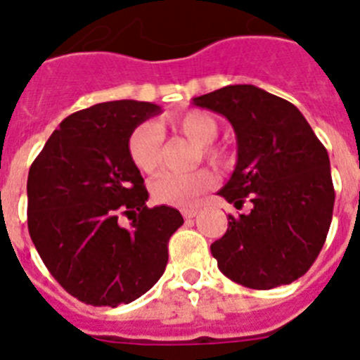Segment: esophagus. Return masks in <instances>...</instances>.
<instances>
[{
	"label": "esophagus",
	"instance_id": "obj_1",
	"mask_svg": "<svg viewBox=\"0 0 360 360\" xmlns=\"http://www.w3.org/2000/svg\"><path fill=\"white\" fill-rule=\"evenodd\" d=\"M198 214V209L196 207H187V209H182V216L186 219H191V218H195V216Z\"/></svg>",
	"mask_w": 360,
	"mask_h": 360
}]
</instances>
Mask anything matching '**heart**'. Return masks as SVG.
I'll use <instances>...</instances> for the list:
<instances>
[{
	"mask_svg": "<svg viewBox=\"0 0 360 360\" xmlns=\"http://www.w3.org/2000/svg\"><path fill=\"white\" fill-rule=\"evenodd\" d=\"M171 126L189 141L198 144V151L203 158L218 162L221 151L211 142L218 136V122L205 111H187L182 115L173 117ZM162 129L158 124L141 122L131 129L128 136V155L136 169L142 173H155L160 165L162 153ZM214 174L207 169H198L193 173H160L151 182L153 200L162 205L171 207H187L193 205L202 193L214 186Z\"/></svg>",
	"mask_w": 360,
	"mask_h": 360,
	"instance_id": "heart-1",
	"label": "heart"
}]
</instances>
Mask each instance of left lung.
Listing matches in <instances>:
<instances>
[{
    "instance_id": "left-lung-1",
    "label": "left lung",
    "mask_w": 360,
    "mask_h": 360,
    "mask_svg": "<svg viewBox=\"0 0 360 360\" xmlns=\"http://www.w3.org/2000/svg\"><path fill=\"white\" fill-rule=\"evenodd\" d=\"M232 124L238 162L218 191L247 214H229L211 245L218 269L247 288L295 281L314 265L332 224L335 191L328 151L292 103L252 84H232L193 98Z\"/></svg>"
}]
</instances>
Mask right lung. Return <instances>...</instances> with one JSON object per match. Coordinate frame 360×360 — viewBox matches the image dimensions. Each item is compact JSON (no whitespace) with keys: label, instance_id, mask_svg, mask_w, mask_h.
Here are the masks:
<instances>
[{"label":"right lung","instance_id":"add662e5","mask_svg":"<svg viewBox=\"0 0 360 360\" xmlns=\"http://www.w3.org/2000/svg\"><path fill=\"white\" fill-rule=\"evenodd\" d=\"M160 106L101 103L66 117L28 171V232L50 274L94 307L128 304L164 274L167 243L184 224L173 207L149 209L128 155L135 126ZM120 214L135 215L120 228Z\"/></svg>","mask_w":360,"mask_h":360}]
</instances>
